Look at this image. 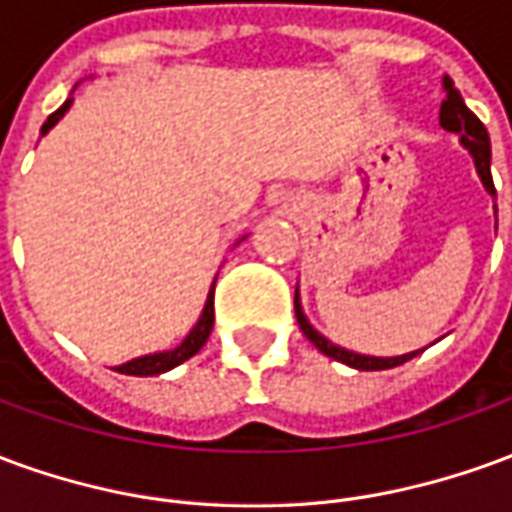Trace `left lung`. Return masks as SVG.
<instances>
[{"label": "left lung", "instance_id": "1", "mask_svg": "<svg viewBox=\"0 0 512 512\" xmlns=\"http://www.w3.org/2000/svg\"><path fill=\"white\" fill-rule=\"evenodd\" d=\"M441 87H444V101H441L439 109L441 128L458 134V142H461L463 150H469V156H472L474 161V169H477V175L483 180V189L496 200L494 178H491V139H488V131H485L483 123L474 117V112H469V106L463 104L461 93L455 90V84H452L450 76L441 79ZM293 307H296V321H299L304 337H307L321 354L332 356V359H337V362H343V365L348 367H354V370H389V367L403 365V362H408V359H414V356L425 351V348H422V351H411V354L403 356L356 354V351H348L343 345H334L329 337H323V334L312 326L310 318L304 315V307H301L299 288H296Z\"/></svg>", "mask_w": 512, "mask_h": 512}]
</instances>
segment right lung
Listing matches in <instances>:
<instances>
[{
    "label": "right lung",
    "mask_w": 512,
    "mask_h": 512,
    "mask_svg": "<svg viewBox=\"0 0 512 512\" xmlns=\"http://www.w3.org/2000/svg\"><path fill=\"white\" fill-rule=\"evenodd\" d=\"M73 104V93L71 98L65 101V104L54 112V115L43 123V128H40V134H49L51 128L60 123L62 117H65V112L71 109ZM246 235H241L235 244H241ZM213 288H216V277H213V285L211 290H208V299H205V307H202L200 318H197V323L191 326V332L180 340L175 348H169V351H156V354H145V356H136V359H131V362H126V365H117L115 370L117 373H123V376H161V373H167V370H172V367L183 365L186 359H191V356L200 351L202 345L208 343V337H211V329H213Z\"/></svg>",
    "instance_id": "right-lung-1"
}]
</instances>
